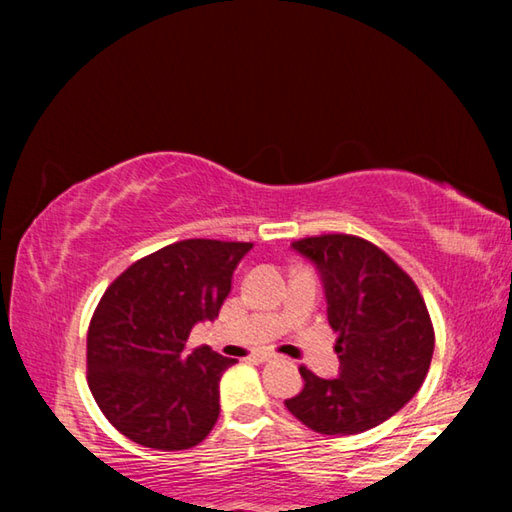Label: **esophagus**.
Returning a JSON list of instances; mask_svg holds the SVG:
<instances>
[{"label":"esophagus","mask_w":512,"mask_h":512,"mask_svg":"<svg viewBox=\"0 0 512 512\" xmlns=\"http://www.w3.org/2000/svg\"><path fill=\"white\" fill-rule=\"evenodd\" d=\"M268 359H273L271 352H257L255 354V361H268Z\"/></svg>","instance_id":"obj_1"}]
</instances>
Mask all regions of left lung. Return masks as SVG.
I'll list each match as a JSON object with an SVG mask.
<instances>
[{
  "instance_id": "obj_1",
  "label": "left lung",
  "mask_w": 512,
  "mask_h": 512,
  "mask_svg": "<svg viewBox=\"0 0 512 512\" xmlns=\"http://www.w3.org/2000/svg\"><path fill=\"white\" fill-rule=\"evenodd\" d=\"M323 275L329 327L341 375L323 379L300 366L305 386L284 400L316 433L352 436L391 418L420 391L433 357V323L420 289L368 239L305 237L291 244Z\"/></svg>"
}]
</instances>
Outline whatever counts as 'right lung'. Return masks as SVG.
Wrapping results in <instances>:
<instances>
[{
	"mask_svg": "<svg viewBox=\"0 0 512 512\" xmlns=\"http://www.w3.org/2000/svg\"><path fill=\"white\" fill-rule=\"evenodd\" d=\"M250 241L185 239L137 259L110 284L88 327V386L133 443L178 452L219 418V381L235 359L187 348L219 316Z\"/></svg>",
	"mask_w": 512,
	"mask_h": 512,
	"instance_id": "1",
	"label": "right lung"
}]
</instances>
